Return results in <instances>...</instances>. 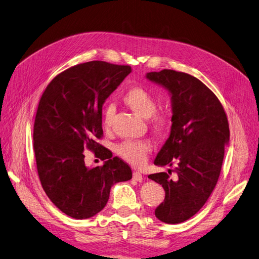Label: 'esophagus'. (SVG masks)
I'll list each match as a JSON object with an SVG mask.
<instances>
[{
	"mask_svg": "<svg viewBox=\"0 0 259 259\" xmlns=\"http://www.w3.org/2000/svg\"><path fill=\"white\" fill-rule=\"evenodd\" d=\"M133 178H134V180H136V182H139V183H142L144 180L143 175L140 174L139 171H134V173H133Z\"/></svg>",
	"mask_w": 259,
	"mask_h": 259,
	"instance_id": "34e87169",
	"label": "esophagus"
}]
</instances>
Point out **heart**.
Masks as SVG:
<instances>
[{"instance_id":"obj_1","label":"heart","mask_w":259,"mask_h":259,"mask_svg":"<svg viewBox=\"0 0 259 259\" xmlns=\"http://www.w3.org/2000/svg\"><path fill=\"white\" fill-rule=\"evenodd\" d=\"M123 103L136 115L143 119H150V126L155 133H162L167 127L168 119L166 115L155 113L156 101L150 93L143 88H132L123 95ZM113 108L108 107L104 115V126L106 130L111 127ZM151 151V145L147 140L138 142H124L117 146L116 152L125 161L139 166L147 160L148 153Z\"/></svg>"}]
</instances>
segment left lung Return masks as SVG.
Returning <instances> with one entry per match:
<instances>
[{"label":"left lung","mask_w":259,"mask_h":259,"mask_svg":"<svg viewBox=\"0 0 259 259\" xmlns=\"http://www.w3.org/2000/svg\"><path fill=\"white\" fill-rule=\"evenodd\" d=\"M146 77L168 92L171 107L169 136L153 163L175 164L177 174L175 180L169 178L171 169L148 176L165 190L154 214L165 224H180L197 214L214 190L229 144V124L221 101L197 77L167 69Z\"/></svg>","instance_id":"1"}]
</instances>
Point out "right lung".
Listing matches in <instances>:
<instances>
[{
    "label": "right lung",
    "instance_id": "obj_1",
    "mask_svg": "<svg viewBox=\"0 0 259 259\" xmlns=\"http://www.w3.org/2000/svg\"><path fill=\"white\" fill-rule=\"evenodd\" d=\"M131 72L130 66L89 61L58 74L41 97L33 128L37 173L50 200L70 217L95 216L111 187L132 179L127 164L109 158L110 151L96 143L103 136L105 101ZM84 147L109 160L86 167Z\"/></svg>",
    "mask_w": 259,
    "mask_h": 259
}]
</instances>
